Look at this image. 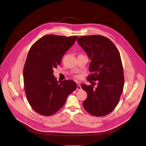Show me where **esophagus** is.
<instances>
[{"mask_svg":"<svg viewBox=\"0 0 146 146\" xmlns=\"http://www.w3.org/2000/svg\"><path fill=\"white\" fill-rule=\"evenodd\" d=\"M77 90H78V91L81 90V86L80 84H77Z\"/></svg>","mask_w":146,"mask_h":146,"instance_id":"1","label":"esophagus"}]
</instances>
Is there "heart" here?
Masks as SVG:
<instances>
[{
    "label": "heart",
    "instance_id": "obj_1",
    "mask_svg": "<svg viewBox=\"0 0 146 146\" xmlns=\"http://www.w3.org/2000/svg\"><path fill=\"white\" fill-rule=\"evenodd\" d=\"M74 77H75L76 78H79V76H77V75H76Z\"/></svg>",
    "mask_w": 146,
    "mask_h": 146
}]
</instances>
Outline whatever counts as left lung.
<instances>
[{
	"mask_svg": "<svg viewBox=\"0 0 146 146\" xmlns=\"http://www.w3.org/2000/svg\"><path fill=\"white\" fill-rule=\"evenodd\" d=\"M78 44L91 61L87 80L92 85L82 84L87 93L83 107L90 114L105 116L117 106L124 85V76L119 52L112 41L105 36L90 35L79 37ZM96 81L97 86L91 80Z\"/></svg>",
	"mask_w": 146,
	"mask_h": 146,
	"instance_id": "8db88e82",
	"label": "left lung"
}]
</instances>
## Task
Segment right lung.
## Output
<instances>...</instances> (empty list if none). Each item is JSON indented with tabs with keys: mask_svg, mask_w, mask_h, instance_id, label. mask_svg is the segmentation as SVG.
Masks as SVG:
<instances>
[{
	"mask_svg": "<svg viewBox=\"0 0 146 146\" xmlns=\"http://www.w3.org/2000/svg\"><path fill=\"white\" fill-rule=\"evenodd\" d=\"M77 36L46 35L31 46L23 70L24 90L31 108L44 116L60 109L68 96L76 88L72 80L57 81L53 75L64 54L73 45Z\"/></svg>",
	"mask_w": 146,
	"mask_h": 146,
	"instance_id": "add662e5",
	"label": "right lung"
}]
</instances>
